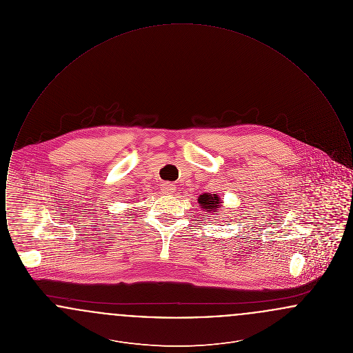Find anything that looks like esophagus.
I'll return each instance as SVG.
<instances>
[{
  "label": "esophagus",
  "mask_w": 353,
  "mask_h": 353,
  "mask_svg": "<svg viewBox=\"0 0 353 353\" xmlns=\"http://www.w3.org/2000/svg\"><path fill=\"white\" fill-rule=\"evenodd\" d=\"M174 192H176V185L170 184V183L163 184V193L164 194H173Z\"/></svg>",
  "instance_id": "1"
}]
</instances>
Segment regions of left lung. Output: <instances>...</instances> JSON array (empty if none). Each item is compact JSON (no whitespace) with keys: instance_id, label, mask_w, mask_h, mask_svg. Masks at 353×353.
<instances>
[{"instance_id":"1","label":"left lung","mask_w":353,"mask_h":353,"mask_svg":"<svg viewBox=\"0 0 353 353\" xmlns=\"http://www.w3.org/2000/svg\"><path fill=\"white\" fill-rule=\"evenodd\" d=\"M200 203L201 209L206 212H212L213 214H217L219 208H222V201L219 197V194H210V193H202L201 196L197 199Z\"/></svg>"}]
</instances>
